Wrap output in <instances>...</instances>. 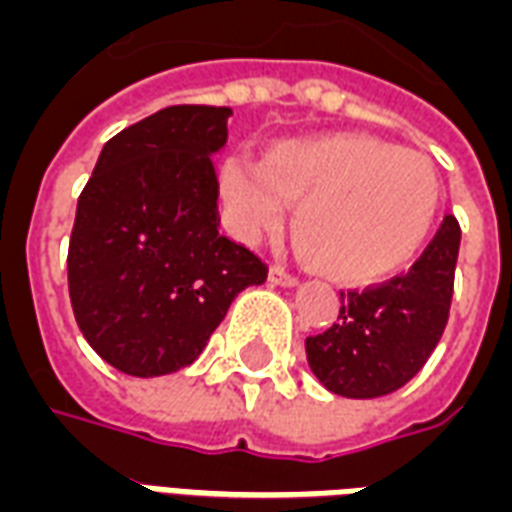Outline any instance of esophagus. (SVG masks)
Segmentation results:
<instances>
[{
	"instance_id": "34e87169",
	"label": "esophagus",
	"mask_w": 512,
	"mask_h": 512,
	"mask_svg": "<svg viewBox=\"0 0 512 512\" xmlns=\"http://www.w3.org/2000/svg\"><path fill=\"white\" fill-rule=\"evenodd\" d=\"M270 283H275V286H283V288H294L299 280L294 278L291 272H286L283 267H278V264H275V267H270Z\"/></svg>"
}]
</instances>
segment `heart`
<instances>
[{"instance_id":"b5f03b06","label":"heart","mask_w":512,"mask_h":512,"mask_svg":"<svg viewBox=\"0 0 512 512\" xmlns=\"http://www.w3.org/2000/svg\"><path fill=\"white\" fill-rule=\"evenodd\" d=\"M226 224L242 242L283 226L307 267L337 283H375L405 270L432 232L440 183L421 153L364 134L272 142L261 161L218 169Z\"/></svg>"}]
</instances>
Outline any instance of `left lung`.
<instances>
[{
    "label": "left lung",
    "mask_w": 512,
    "mask_h": 512,
    "mask_svg": "<svg viewBox=\"0 0 512 512\" xmlns=\"http://www.w3.org/2000/svg\"><path fill=\"white\" fill-rule=\"evenodd\" d=\"M459 242V221L445 215L405 275L340 294L337 324L305 340L307 364L326 391L386 397L424 367L448 324Z\"/></svg>",
    "instance_id": "left-lung-1"
}]
</instances>
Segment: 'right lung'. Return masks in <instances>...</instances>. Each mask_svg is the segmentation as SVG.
<instances>
[{
    "label": "right lung",
    "instance_id": "1",
    "mask_svg": "<svg viewBox=\"0 0 512 512\" xmlns=\"http://www.w3.org/2000/svg\"><path fill=\"white\" fill-rule=\"evenodd\" d=\"M229 107L175 105L113 140L78 199L67 278L80 332L134 378L199 359L234 297L267 264L218 232L213 153Z\"/></svg>",
    "mask_w": 512,
    "mask_h": 512
}]
</instances>
